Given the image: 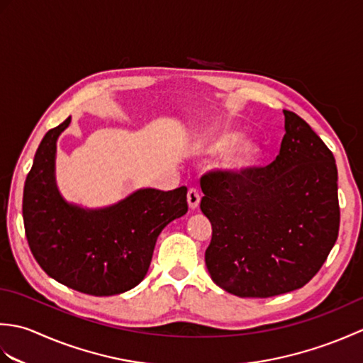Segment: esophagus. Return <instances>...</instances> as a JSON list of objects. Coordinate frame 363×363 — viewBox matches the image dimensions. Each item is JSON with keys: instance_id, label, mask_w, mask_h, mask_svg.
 Masks as SVG:
<instances>
[{"instance_id": "34e87169", "label": "esophagus", "mask_w": 363, "mask_h": 363, "mask_svg": "<svg viewBox=\"0 0 363 363\" xmlns=\"http://www.w3.org/2000/svg\"><path fill=\"white\" fill-rule=\"evenodd\" d=\"M199 199H201V196H199V191L195 187H190L187 191V201H189L190 209H196V207L199 206Z\"/></svg>"}]
</instances>
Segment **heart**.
Segmentation results:
<instances>
[{
  "instance_id": "1",
  "label": "heart",
  "mask_w": 363,
  "mask_h": 363,
  "mask_svg": "<svg viewBox=\"0 0 363 363\" xmlns=\"http://www.w3.org/2000/svg\"><path fill=\"white\" fill-rule=\"evenodd\" d=\"M199 150L206 156H218L225 150L221 167L228 173H240L252 167L259 160L262 146L257 140L243 137L234 128H220L206 134L199 145Z\"/></svg>"
}]
</instances>
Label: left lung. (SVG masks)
I'll return each instance as SVG.
<instances>
[{"mask_svg":"<svg viewBox=\"0 0 363 363\" xmlns=\"http://www.w3.org/2000/svg\"><path fill=\"white\" fill-rule=\"evenodd\" d=\"M284 115L281 150L268 167L201 177V211L212 225L206 265L218 287L240 298L301 289L338 235L334 154L295 112Z\"/></svg>","mask_w":363,"mask_h":363,"instance_id":"8db88e82","label":"left lung"}]
</instances>
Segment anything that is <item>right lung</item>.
Wrapping results in <instances>:
<instances>
[{"label": "right lung", "instance_id": "obj_1", "mask_svg": "<svg viewBox=\"0 0 363 363\" xmlns=\"http://www.w3.org/2000/svg\"><path fill=\"white\" fill-rule=\"evenodd\" d=\"M70 121L50 129L37 148L23 191L26 238L52 279L87 295H120L143 281L162 229L187 213V187L140 189L101 209L65 201L56 184V143Z\"/></svg>", "mask_w": 363, "mask_h": 363}]
</instances>
